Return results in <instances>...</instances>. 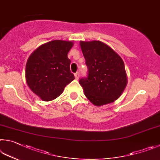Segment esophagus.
I'll use <instances>...</instances> for the list:
<instances>
[{
  "mask_svg": "<svg viewBox=\"0 0 160 160\" xmlns=\"http://www.w3.org/2000/svg\"><path fill=\"white\" fill-rule=\"evenodd\" d=\"M74 77H75V78H76V79L78 80V78H79V73H78V72L75 73V74H74Z\"/></svg>",
  "mask_w": 160,
  "mask_h": 160,
  "instance_id": "1",
  "label": "esophagus"
}]
</instances>
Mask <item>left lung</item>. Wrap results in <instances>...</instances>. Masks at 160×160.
<instances>
[{"label": "left lung", "instance_id": "left-lung-1", "mask_svg": "<svg viewBox=\"0 0 160 160\" xmlns=\"http://www.w3.org/2000/svg\"><path fill=\"white\" fill-rule=\"evenodd\" d=\"M80 46L88 67L87 78L79 80L86 97L96 106L114 102L128 82L124 61L102 41H80Z\"/></svg>", "mask_w": 160, "mask_h": 160}]
</instances>
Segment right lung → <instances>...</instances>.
Listing matches in <instances>:
<instances>
[{
  "mask_svg": "<svg viewBox=\"0 0 160 160\" xmlns=\"http://www.w3.org/2000/svg\"><path fill=\"white\" fill-rule=\"evenodd\" d=\"M72 41L54 40L39 46L28 58L25 77L28 86L43 101H50L62 93L74 79L70 72L68 52Z\"/></svg>",
  "mask_w": 160,
  "mask_h": 160,
  "instance_id": "1",
  "label": "right lung"
}]
</instances>
